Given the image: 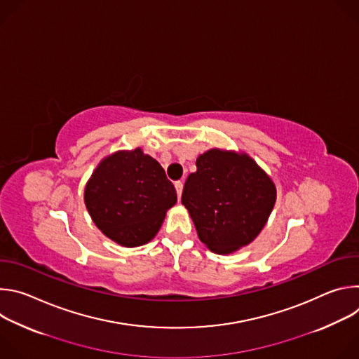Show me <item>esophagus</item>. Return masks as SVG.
Listing matches in <instances>:
<instances>
[{
    "instance_id": "esophagus-1",
    "label": "esophagus",
    "mask_w": 359,
    "mask_h": 359,
    "mask_svg": "<svg viewBox=\"0 0 359 359\" xmlns=\"http://www.w3.org/2000/svg\"><path fill=\"white\" fill-rule=\"evenodd\" d=\"M175 187H176V191H177V197L180 198L182 190H183V183L180 180H177V182H175Z\"/></svg>"
}]
</instances>
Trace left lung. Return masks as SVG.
I'll use <instances>...</instances> for the list:
<instances>
[{"mask_svg": "<svg viewBox=\"0 0 359 359\" xmlns=\"http://www.w3.org/2000/svg\"><path fill=\"white\" fill-rule=\"evenodd\" d=\"M182 203L201 243L229 254L250 244L264 227L276 203L271 179L247 155L212 149L196 161Z\"/></svg>", "mask_w": 359, "mask_h": 359, "instance_id": "obj_1", "label": "left lung"}]
</instances>
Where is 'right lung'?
<instances>
[{
	"label": "right lung",
	"mask_w": 359,
	"mask_h": 359,
	"mask_svg": "<svg viewBox=\"0 0 359 359\" xmlns=\"http://www.w3.org/2000/svg\"><path fill=\"white\" fill-rule=\"evenodd\" d=\"M177 201L163 168L140 149L102 161L85 189L86 209L97 229L125 247L147 243Z\"/></svg>",
	"instance_id": "obj_1"
}]
</instances>
